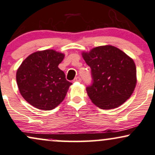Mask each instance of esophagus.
Masks as SVG:
<instances>
[{"label": "esophagus", "mask_w": 155, "mask_h": 155, "mask_svg": "<svg viewBox=\"0 0 155 155\" xmlns=\"http://www.w3.org/2000/svg\"><path fill=\"white\" fill-rule=\"evenodd\" d=\"M74 81H75V82H81V79L79 76H76V77H75V79H74Z\"/></svg>", "instance_id": "1"}]
</instances>
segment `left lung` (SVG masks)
<instances>
[{
  "label": "left lung",
  "mask_w": 155,
  "mask_h": 155,
  "mask_svg": "<svg viewBox=\"0 0 155 155\" xmlns=\"http://www.w3.org/2000/svg\"><path fill=\"white\" fill-rule=\"evenodd\" d=\"M81 55L92 70L93 84L87 92L94 105L113 109L130 98L137 83V68L131 57L110 45L83 51Z\"/></svg>",
  "instance_id": "left-lung-1"
}]
</instances>
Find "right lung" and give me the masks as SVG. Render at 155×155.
Listing matches in <instances>:
<instances>
[{
  "mask_svg": "<svg viewBox=\"0 0 155 155\" xmlns=\"http://www.w3.org/2000/svg\"><path fill=\"white\" fill-rule=\"evenodd\" d=\"M65 54L55 50H39L24 60L16 71L20 94L33 107L50 110L59 105L71 83L58 68Z\"/></svg>",
  "mask_w": 155,
  "mask_h": 155,
  "instance_id": "obj_1",
  "label": "right lung"
}]
</instances>
